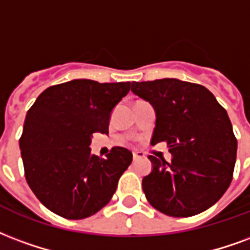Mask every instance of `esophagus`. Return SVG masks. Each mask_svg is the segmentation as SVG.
I'll list each match as a JSON object with an SVG mask.
<instances>
[{
	"label": "esophagus",
	"mask_w": 250,
	"mask_h": 250,
	"mask_svg": "<svg viewBox=\"0 0 250 250\" xmlns=\"http://www.w3.org/2000/svg\"><path fill=\"white\" fill-rule=\"evenodd\" d=\"M142 158H144L143 152H140V151H134V152H132V159H134V160H139V159Z\"/></svg>",
	"instance_id": "obj_1"
}]
</instances>
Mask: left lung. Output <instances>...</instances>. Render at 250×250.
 I'll return each mask as SVG.
<instances>
[{
    "mask_svg": "<svg viewBox=\"0 0 250 250\" xmlns=\"http://www.w3.org/2000/svg\"><path fill=\"white\" fill-rule=\"evenodd\" d=\"M131 91L153 107L151 144L167 142L172 159L149 155L143 191L155 209L172 217L204 212L221 199L233 176L237 140L227 111L201 84L164 78L132 82Z\"/></svg>",
    "mask_w": 250,
    "mask_h": 250,
    "instance_id": "left-lung-1",
    "label": "left lung"
}]
</instances>
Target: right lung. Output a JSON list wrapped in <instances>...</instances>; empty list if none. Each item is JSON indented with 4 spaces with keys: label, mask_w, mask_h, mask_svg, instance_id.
Listing matches in <instances>:
<instances>
[{
    "label": "right lung",
    "mask_w": 250,
    "mask_h": 250,
    "mask_svg": "<svg viewBox=\"0 0 250 250\" xmlns=\"http://www.w3.org/2000/svg\"><path fill=\"white\" fill-rule=\"evenodd\" d=\"M130 82L74 79L46 88L27 111L20 139L26 182L47 209L64 219H86L114 195L132 153L114 147L92 155V134H108L114 107Z\"/></svg>",
    "instance_id": "add662e5"
}]
</instances>
